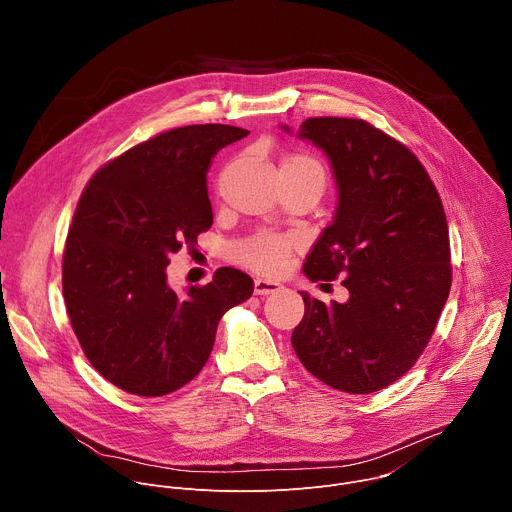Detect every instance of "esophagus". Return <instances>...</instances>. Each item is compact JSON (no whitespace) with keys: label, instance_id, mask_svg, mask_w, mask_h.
<instances>
[{"label":"esophagus","instance_id":"1","mask_svg":"<svg viewBox=\"0 0 512 512\" xmlns=\"http://www.w3.org/2000/svg\"><path fill=\"white\" fill-rule=\"evenodd\" d=\"M283 285L279 281H273V279H265V277H257L255 279V294L257 296H269V294H275V291H279Z\"/></svg>","mask_w":512,"mask_h":512}]
</instances>
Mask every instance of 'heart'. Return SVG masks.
Returning a JSON list of instances; mask_svg holds the SVG:
<instances>
[{
    "instance_id": "1",
    "label": "heart",
    "mask_w": 512,
    "mask_h": 512,
    "mask_svg": "<svg viewBox=\"0 0 512 512\" xmlns=\"http://www.w3.org/2000/svg\"><path fill=\"white\" fill-rule=\"evenodd\" d=\"M302 168L320 170V166L304 154H291L281 164V170H302ZM289 249H291L289 239L279 237V235L263 233V235H255L251 239H245V241L237 243L231 249V255H233L235 261H239V263H243L251 269L265 271V273H275L285 265Z\"/></svg>"
}]
</instances>
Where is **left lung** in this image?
<instances>
[{
	"label": "left lung",
	"mask_w": 512,
	"mask_h": 512,
	"mask_svg": "<svg viewBox=\"0 0 512 512\" xmlns=\"http://www.w3.org/2000/svg\"><path fill=\"white\" fill-rule=\"evenodd\" d=\"M298 137L328 156L338 188L334 221L304 273L312 281L344 277L348 300L326 306L302 291L306 312L291 346L328 387L375 393L413 367L446 306V212L421 162L371 123L312 117Z\"/></svg>",
	"instance_id": "left-lung-1"
}]
</instances>
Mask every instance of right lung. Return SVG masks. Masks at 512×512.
I'll return each mask as SVG.
<instances>
[{"label": "right lung", "instance_id": "obj_1", "mask_svg": "<svg viewBox=\"0 0 512 512\" xmlns=\"http://www.w3.org/2000/svg\"><path fill=\"white\" fill-rule=\"evenodd\" d=\"M245 135L221 123L164 131L103 166L79 200L62 259L66 312L95 371L131 395L190 383L223 314L253 294L233 267L182 296L166 275L170 255L212 227V158Z\"/></svg>", "mask_w": 512, "mask_h": 512}]
</instances>
